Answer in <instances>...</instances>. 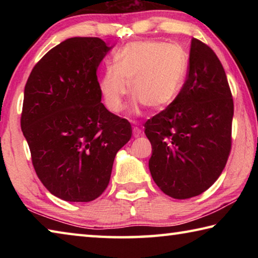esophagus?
Returning <instances> with one entry per match:
<instances>
[{"label":"esophagus","mask_w":258,"mask_h":258,"mask_svg":"<svg viewBox=\"0 0 258 258\" xmlns=\"http://www.w3.org/2000/svg\"><path fill=\"white\" fill-rule=\"evenodd\" d=\"M133 135L134 138H139L140 135H141V130L139 127H133Z\"/></svg>","instance_id":"1"}]
</instances>
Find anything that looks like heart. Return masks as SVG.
<instances>
[{
	"label": "heart",
	"mask_w": 258,
	"mask_h": 258,
	"mask_svg": "<svg viewBox=\"0 0 258 258\" xmlns=\"http://www.w3.org/2000/svg\"><path fill=\"white\" fill-rule=\"evenodd\" d=\"M187 59L180 46L157 41H138L124 45L113 55L99 78V91L109 111L118 113L130 94L132 112L140 104L163 110L180 93L186 75Z\"/></svg>",
	"instance_id": "b5f03b06"
}]
</instances>
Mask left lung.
Listing matches in <instances>:
<instances>
[{"label":"left lung","instance_id":"8db88e82","mask_svg":"<svg viewBox=\"0 0 258 258\" xmlns=\"http://www.w3.org/2000/svg\"><path fill=\"white\" fill-rule=\"evenodd\" d=\"M233 99L211 47L192 38L189 72L176 99L145 124L151 176L165 195L196 197L211 187L231 151Z\"/></svg>","mask_w":258,"mask_h":258}]
</instances>
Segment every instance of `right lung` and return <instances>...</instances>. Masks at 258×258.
Here are the masks:
<instances>
[{
    "label": "right lung",
    "instance_id": "1",
    "mask_svg": "<svg viewBox=\"0 0 258 258\" xmlns=\"http://www.w3.org/2000/svg\"><path fill=\"white\" fill-rule=\"evenodd\" d=\"M111 47L99 37L68 38L35 64L26 83L20 124L35 172L66 202L101 196L116 154L132 137L130 121L101 103L97 71Z\"/></svg>",
    "mask_w": 258,
    "mask_h": 258
}]
</instances>
